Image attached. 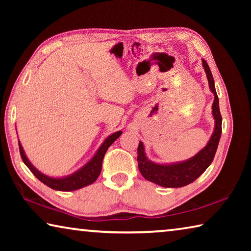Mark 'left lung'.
<instances>
[{
    "label": "left lung",
    "instance_id": "left-lung-1",
    "mask_svg": "<svg viewBox=\"0 0 251 251\" xmlns=\"http://www.w3.org/2000/svg\"><path fill=\"white\" fill-rule=\"evenodd\" d=\"M202 65L207 74L208 83L211 92L214 93L215 100L212 103V115L215 118V130L207 145L202 150L195 155L192 158L181 161V163L171 164V165H160L155 164L147 159L144 151V145L139 142L137 148V161L139 172L145 179L150 180L155 184L168 187V188H178L184 187L197 179L201 174L206 171L208 166L214 159L216 151H217L220 136H222V115L219 110V100L217 93H216L214 78L210 72L207 62L202 59Z\"/></svg>",
    "mask_w": 251,
    "mask_h": 251
}]
</instances>
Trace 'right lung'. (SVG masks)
Segmentation results:
<instances>
[{
    "label": "right lung",
    "instance_id": "obj_1",
    "mask_svg": "<svg viewBox=\"0 0 251 251\" xmlns=\"http://www.w3.org/2000/svg\"><path fill=\"white\" fill-rule=\"evenodd\" d=\"M122 135V131H116V133L112 134L108 136L107 138L105 139V142L101 144V146L99 148V151H96V154L93 156V158L88 161L86 165L78 169L77 172H75L72 175L63 178H53L49 177L42 174L41 172L37 171V169L33 166V165L29 163L27 157L25 156V152L23 151V147L19 142V148H20V154L22 157V160L24 164L29 168L34 176H35L37 179L41 180L43 184L49 186L50 188L55 189V190H61V192H72V190H76L82 188V187L88 186L94 182L97 177L100 176V171H101V163H103L104 156L106 151L108 150V147L112 145V144L116 141V139Z\"/></svg>",
    "mask_w": 251,
    "mask_h": 251
}]
</instances>
